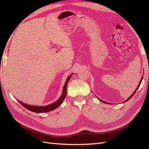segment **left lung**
<instances>
[{
  "instance_id": "obj_1",
  "label": "left lung",
  "mask_w": 149,
  "mask_h": 149,
  "mask_svg": "<svg viewBox=\"0 0 149 149\" xmlns=\"http://www.w3.org/2000/svg\"><path fill=\"white\" fill-rule=\"evenodd\" d=\"M142 79H143V76H142V78H141V81H140V83H139V85H138V86H137V88L136 89V90H135V91H134V93H133L132 94V95H131V96H130V97H129V98L127 99V100H125V101H124V102H127V101H129V100H130V98H131V97H132V96H133L134 95V94H135V93H136V92L137 91V89H138V88H139V86H140V85H141V82H142ZM97 98H98V97H97ZM98 99H99V100H100V101H101V102H104V103H106V104H110V103H109V102H105V101H102V100H100V98H98Z\"/></svg>"
}]
</instances>
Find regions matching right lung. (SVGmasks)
Segmentation results:
<instances>
[{
	"mask_svg": "<svg viewBox=\"0 0 149 149\" xmlns=\"http://www.w3.org/2000/svg\"><path fill=\"white\" fill-rule=\"evenodd\" d=\"M71 75H73V74H71L70 76H69L68 78H67V79L66 81L64 87H63V92H62L61 97L59 98V100H58L55 102H53V103L50 104H48L45 106H31V105L27 104H25L24 102H22L20 101H19L24 107H25L26 109H28V110L31 111L32 112H37V113L47 112L51 111L55 109L61 104L62 102H63V101L65 100V98L66 95V85H67L68 82L69 80L70 79V78L71 77Z\"/></svg>",
	"mask_w": 149,
	"mask_h": 149,
	"instance_id": "right-lung-1",
	"label": "right lung"
}]
</instances>
